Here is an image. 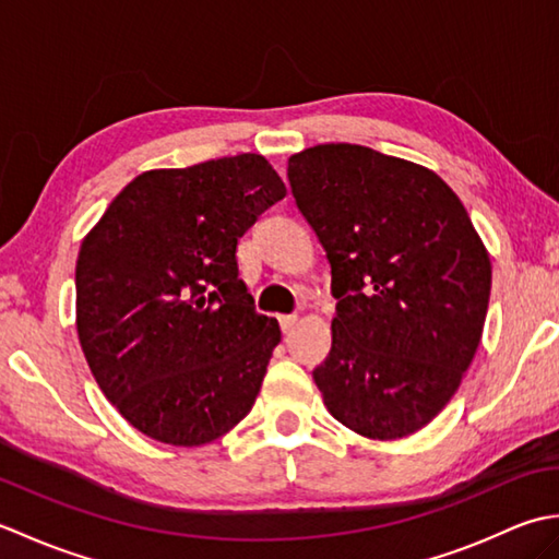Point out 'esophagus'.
<instances>
[{
  "mask_svg": "<svg viewBox=\"0 0 559 559\" xmlns=\"http://www.w3.org/2000/svg\"><path fill=\"white\" fill-rule=\"evenodd\" d=\"M278 322H281L283 334H290L295 324H298V314H283V317H278Z\"/></svg>",
  "mask_w": 559,
  "mask_h": 559,
  "instance_id": "esophagus-1",
  "label": "esophagus"
}]
</instances>
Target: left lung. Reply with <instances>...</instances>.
<instances>
[{
	"label": "left lung",
	"mask_w": 559,
	"mask_h": 559,
	"mask_svg": "<svg viewBox=\"0 0 559 559\" xmlns=\"http://www.w3.org/2000/svg\"><path fill=\"white\" fill-rule=\"evenodd\" d=\"M295 204L331 264V350L312 372L348 430L391 442L435 420L483 336L492 264L468 211L425 165L358 144L288 158Z\"/></svg>",
	"instance_id": "8db88e82"
}]
</instances>
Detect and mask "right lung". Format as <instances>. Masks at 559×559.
<instances>
[{"label":"right lung","mask_w":559,"mask_h":559,"mask_svg":"<svg viewBox=\"0 0 559 559\" xmlns=\"http://www.w3.org/2000/svg\"><path fill=\"white\" fill-rule=\"evenodd\" d=\"M286 185L264 156L146 170L112 199L76 259V334L122 418L201 447L252 411L281 341L254 312L237 240Z\"/></svg>","instance_id":"obj_1"}]
</instances>
